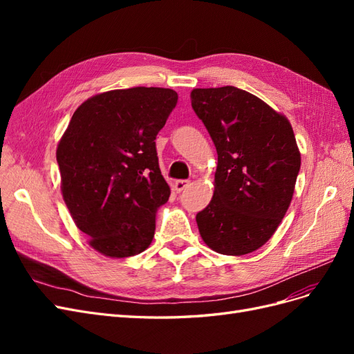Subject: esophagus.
Wrapping results in <instances>:
<instances>
[{"label":"esophagus","mask_w":354,"mask_h":354,"mask_svg":"<svg viewBox=\"0 0 354 354\" xmlns=\"http://www.w3.org/2000/svg\"><path fill=\"white\" fill-rule=\"evenodd\" d=\"M189 186H190V180H177L176 185H174V187H176L178 194H180V192H185Z\"/></svg>","instance_id":"34e87169"}]
</instances>
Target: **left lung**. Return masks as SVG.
Segmentation results:
<instances>
[{"instance_id":"1","label":"left lung","mask_w":354,"mask_h":354,"mask_svg":"<svg viewBox=\"0 0 354 354\" xmlns=\"http://www.w3.org/2000/svg\"><path fill=\"white\" fill-rule=\"evenodd\" d=\"M190 97L218 155L214 196L196 214L199 233L218 254H250L272 238L291 203L301 165L292 127L232 85L196 88Z\"/></svg>"}]
</instances>
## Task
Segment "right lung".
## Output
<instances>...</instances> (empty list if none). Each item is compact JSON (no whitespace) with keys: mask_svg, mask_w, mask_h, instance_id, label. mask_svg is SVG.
<instances>
[{"mask_svg":"<svg viewBox=\"0 0 354 354\" xmlns=\"http://www.w3.org/2000/svg\"><path fill=\"white\" fill-rule=\"evenodd\" d=\"M178 100L174 90L134 87L84 102L57 147L62 194L78 229L112 259L151 245L169 198L156 136Z\"/></svg>","mask_w":354,"mask_h":354,"instance_id":"right-lung-1","label":"right lung"}]
</instances>
